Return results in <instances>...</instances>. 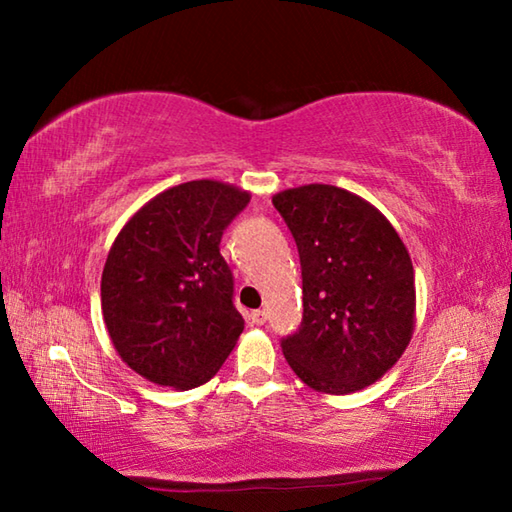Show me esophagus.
I'll return each mask as SVG.
<instances>
[{"instance_id": "esophagus-1", "label": "esophagus", "mask_w": 512, "mask_h": 512, "mask_svg": "<svg viewBox=\"0 0 512 512\" xmlns=\"http://www.w3.org/2000/svg\"><path fill=\"white\" fill-rule=\"evenodd\" d=\"M248 318H250V323H253V325H257V327H262V325L266 323V318H268V314H266V311H264V309H257V311H253V314H250Z\"/></svg>"}]
</instances>
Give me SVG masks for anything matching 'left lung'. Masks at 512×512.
I'll use <instances>...</instances> for the list:
<instances>
[{"mask_svg":"<svg viewBox=\"0 0 512 512\" xmlns=\"http://www.w3.org/2000/svg\"><path fill=\"white\" fill-rule=\"evenodd\" d=\"M273 205L302 268V323L282 339L291 370L329 395L375 384L413 336L409 250L386 216L348 189L302 185L275 194Z\"/></svg>","mask_w":512,"mask_h":512,"instance_id":"left-lung-1","label":"left lung"}]
</instances>
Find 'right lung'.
Masks as SVG:
<instances>
[{
    "instance_id": "right-lung-1",
    "label": "right lung",
    "mask_w": 512,
    "mask_h": 512,
    "mask_svg": "<svg viewBox=\"0 0 512 512\" xmlns=\"http://www.w3.org/2000/svg\"><path fill=\"white\" fill-rule=\"evenodd\" d=\"M250 194L192 180L151 198L112 244L101 311L121 361L176 391L210 381L244 332L221 237Z\"/></svg>"
}]
</instances>
